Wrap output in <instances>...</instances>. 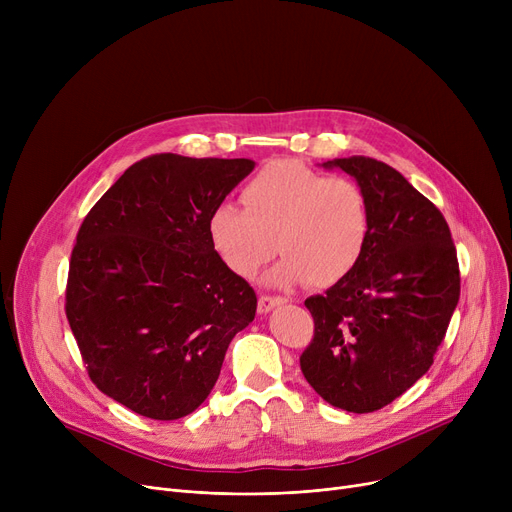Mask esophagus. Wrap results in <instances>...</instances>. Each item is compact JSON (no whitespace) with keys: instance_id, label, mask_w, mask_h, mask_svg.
Returning a JSON list of instances; mask_svg holds the SVG:
<instances>
[{"instance_id":"34e87169","label":"esophagus","mask_w":512,"mask_h":512,"mask_svg":"<svg viewBox=\"0 0 512 512\" xmlns=\"http://www.w3.org/2000/svg\"><path fill=\"white\" fill-rule=\"evenodd\" d=\"M282 303H284L282 297H274V294H261L257 309H259V313H267V311L274 309L276 305H282Z\"/></svg>"}]
</instances>
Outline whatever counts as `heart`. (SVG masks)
<instances>
[{
    "label": "heart",
    "mask_w": 512,
    "mask_h": 512,
    "mask_svg": "<svg viewBox=\"0 0 512 512\" xmlns=\"http://www.w3.org/2000/svg\"><path fill=\"white\" fill-rule=\"evenodd\" d=\"M245 209L215 203L207 215L213 251L230 272L253 278L278 251L276 284L334 286L355 272L373 228L365 188L290 159L263 166L240 191Z\"/></svg>",
    "instance_id": "b5f03b06"
}]
</instances>
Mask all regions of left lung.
Wrapping results in <instances>:
<instances>
[{"label": "left lung", "instance_id": "obj_1", "mask_svg": "<svg viewBox=\"0 0 512 512\" xmlns=\"http://www.w3.org/2000/svg\"><path fill=\"white\" fill-rule=\"evenodd\" d=\"M357 178L373 213L355 272L305 301L313 338L301 371L330 405L378 411L432 367L461 297L456 247L442 211L384 161H326Z\"/></svg>", "mask_w": 512, "mask_h": 512}]
</instances>
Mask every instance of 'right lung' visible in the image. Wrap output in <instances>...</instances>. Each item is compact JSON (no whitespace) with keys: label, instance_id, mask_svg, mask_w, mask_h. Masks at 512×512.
Segmentation results:
<instances>
[{"label":"right lung","instance_id":"add662e5","mask_svg":"<svg viewBox=\"0 0 512 512\" xmlns=\"http://www.w3.org/2000/svg\"><path fill=\"white\" fill-rule=\"evenodd\" d=\"M251 159L149 155L132 164L76 234L66 317L91 382L155 421L209 396L257 294L213 251L207 215Z\"/></svg>","mask_w":512,"mask_h":512}]
</instances>
